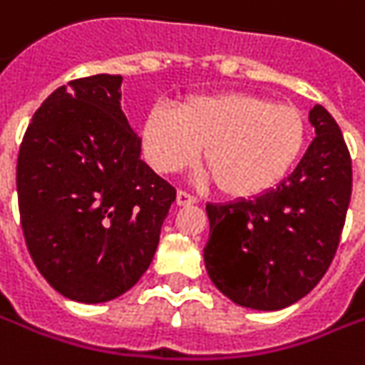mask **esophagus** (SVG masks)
<instances>
[{"mask_svg": "<svg viewBox=\"0 0 365 365\" xmlns=\"http://www.w3.org/2000/svg\"><path fill=\"white\" fill-rule=\"evenodd\" d=\"M197 202V197L192 194H187V192H183V190H180L178 192V206H192V204H195Z\"/></svg>", "mask_w": 365, "mask_h": 365, "instance_id": "34e87169", "label": "esophagus"}]
</instances>
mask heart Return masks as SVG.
<instances>
[{
    "label": "heart",
    "mask_w": 365,
    "mask_h": 365,
    "mask_svg": "<svg viewBox=\"0 0 365 365\" xmlns=\"http://www.w3.org/2000/svg\"><path fill=\"white\" fill-rule=\"evenodd\" d=\"M305 137L299 108L248 93L192 96L178 110L158 105L141 127L145 158L155 170H183L204 149L206 170L230 197H255L283 182Z\"/></svg>",
    "instance_id": "obj_1"
}]
</instances>
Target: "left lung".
<instances>
[{
	"label": "left lung",
	"instance_id": "obj_1",
	"mask_svg": "<svg viewBox=\"0 0 365 365\" xmlns=\"http://www.w3.org/2000/svg\"><path fill=\"white\" fill-rule=\"evenodd\" d=\"M309 123L317 137L274 190L206 206L207 274L240 307L293 305L315 289L335 257L351 197V158L321 105L311 108Z\"/></svg>",
	"mask_w": 365,
	"mask_h": 365
}]
</instances>
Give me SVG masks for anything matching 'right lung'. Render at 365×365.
<instances>
[{
  "label": "right lung",
  "instance_id": "obj_1",
  "mask_svg": "<svg viewBox=\"0 0 365 365\" xmlns=\"http://www.w3.org/2000/svg\"><path fill=\"white\" fill-rule=\"evenodd\" d=\"M119 74L56 88L34 113L18 155L21 230L60 295L105 303L149 269L175 187L141 159L120 108Z\"/></svg>",
  "mask_w": 365,
  "mask_h": 365
}]
</instances>
